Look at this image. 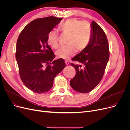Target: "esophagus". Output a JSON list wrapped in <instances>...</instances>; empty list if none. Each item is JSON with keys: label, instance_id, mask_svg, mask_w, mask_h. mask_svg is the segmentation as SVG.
Returning <instances> with one entry per match:
<instances>
[{"label": "esophagus", "instance_id": "34e87169", "mask_svg": "<svg viewBox=\"0 0 130 130\" xmlns=\"http://www.w3.org/2000/svg\"><path fill=\"white\" fill-rule=\"evenodd\" d=\"M65 63L66 65H68L70 64V62L69 60H65Z\"/></svg>", "mask_w": 130, "mask_h": 130}]
</instances>
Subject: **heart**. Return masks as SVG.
Returning <instances> with one entry per match:
<instances>
[{
  "label": "heart",
  "mask_w": 130,
  "mask_h": 130,
  "mask_svg": "<svg viewBox=\"0 0 130 130\" xmlns=\"http://www.w3.org/2000/svg\"><path fill=\"white\" fill-rule=\"evenodd\" d=\"M60 31L69 35L67 43L68 45L62 47L56 52L58 58L68 59L72 56L76 49L83 51L88 45L92 37V30L90 24L87 22L71 18L62 23L59 26ZM47 44L54 49L59 47L58 34L55 31H50L47 35Z\"/></svg>",
  "instance_id": "obj_1"
}]
</instances>
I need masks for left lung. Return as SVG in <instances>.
<instances>
[{"mask_svg": "<svg viewBox=\"0 0 130 130\" xmlns=\"http://www.w3.org/2000/svg\"><path fill=\"white\" fill-rule=\"evenodd\" d=\"M91 27L92 34L88 45L72 59L81 64H71L75 68L76 74L70 80V85L81 93H89L96 87L109 59V46L104 31L95 21L92 22Z\"/></svg>", "mask_w": 130, "mask_h": 130, "instance_id": "1", "label": "left lung"}]
</instances>
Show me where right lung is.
<instances>
[{
    "label": "right lung",
    "mask_w": 130,
    "mask_h": 130,
    "mask_svg": "<svg viewBox=\"0 0 130 130\" xmlns=\"http://www.w3.org/2000/svg\"><path fill=\"white\" fill-rule=\"evenodd\" d=\"M62 19H36L23 28L17 42L15 58L20 78L26 87L41 94L50 90L55 76L66 66L63 59L52 60L55 55L47 44V35Z\"/></svg>",
    "instance_id": "obj_1"
}]
</instances>
